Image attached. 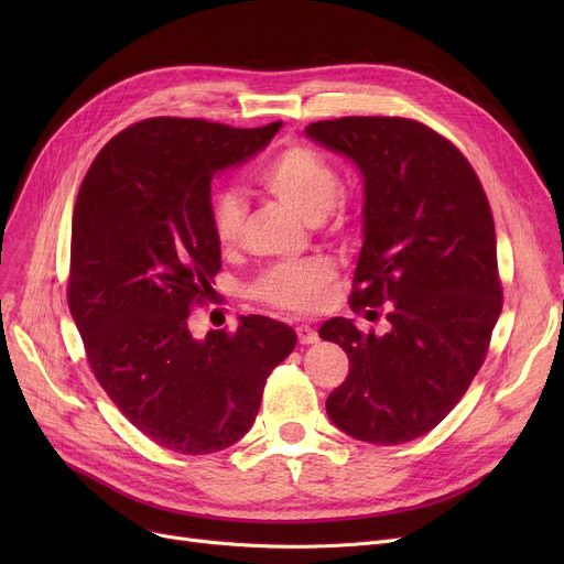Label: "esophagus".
Wrapping results in <instances>:
<instances>
[{"label":"esophagus","mask_w":564,"mask_h":564,"mask_svg":"<svg viewBox=\"0 0 564 564\" xmlns=\"http://www.w3.org/2000/svg\"><path fill=\"white\" fill-rule=\"evenodd\" d=\"M297 338L302 345H315L319 340L317 332L313 327H308V324H300L297 327Z\"/></svg>","instance_id":"34e87169"}]
</instances>
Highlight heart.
<instances>
[{
	"label": "heart",
	"instance_id": "1",
	"mask_svg": "<svg viewBox=\"0 0 564 564\" xmlns=\"http://www.w3.org/2000/svg\"><path fill=\"white\" fill-rule=\"evenodd\" d=\"M260 187L292 207L308 224H319L329 215L340 194V175L319 151L304 143H292L279 151L258 171ZM245 203L235 194H219L213 200V230L221 247H232L245 228ZM334 270L324 260L292 262L272 267L256 283L253 292L267 304L308 313L319 306Z\"/></svg>",
	"mask_w": 564,
	"mask_h": 564
}]
</instances>
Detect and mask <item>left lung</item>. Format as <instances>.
Listing matches in <instances>:
<instances>
[{
    "label": "left lung",
    "mask_w": 564,
    "mask_h": 564,
    "mask_svg": "<svg viewBox=\"0 0 564 564\" xmlns=\"http://www.w3.org/2000/svg\"><path fill=\"white\" fill-rule=\"evenodd\" d=\"M304 134L364 177L349 306L389 304L381 336L347 317L319 327L349 357L327 413L351 438L398 446L446 419L485 361L502 308L489 200L457 148L409 118L347 116Z\"/></svg>",
    "instance_id": "8db88e82"
}]
</instances>
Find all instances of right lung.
Listing matches in <instances>:
<instances>
[{"label":"right lung","mask_w":564,"mask_h":564,"mask_svg":"<svg viewBox=\"0 0 564 564\" xmlns=\"http://www.w3.org/2000/svg\"><path fill=\"white\" fill-rule=\"evenodd\" d=\"M281 126L148 118L102 148L79 187L70 315L100 387L166 451L210 455L240 441L267 377L297 345L292 327L262 315L205 338L187 319L221 270L213 177L264 151Z\"/></svg>","instance_id":"add662e5"}]
</instances>
